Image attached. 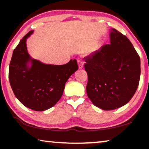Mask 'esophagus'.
<instances>
[{"label": "esophagus", "mask_w": 149, "mask_h": 149, "mask_svg": "<svg viewBox=\"0 0 149 149\" xmlns=\"http://www.w3.org/2000/svg\"><path fill=\"white\" fill-rule=\"evenodd\" d=\"M77 62H78V65H79V68H83V62L80 59H79L78 60H77Z\"/></svg>", "instance_id": "esophagus-1"}]
</instances>
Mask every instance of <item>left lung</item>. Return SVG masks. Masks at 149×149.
<instances>
[{
  "label": "left lung",
  "mask_w": 149,
  "mask_h": 149,
  "mask_svg": "<svg viewBox=\"0 0 149 149\" xmlns=\"http://www.w3.org/2000/svg\"><path fill=\"white\" fill-rule=\"evenodd\" d=\"M110 44L85 58L87 96L95 107L111 111L134 96L139 84L140 59L130 40L110 30Z\"/></svg>",
  "instance_id": "obj_1"
}]
</instances>
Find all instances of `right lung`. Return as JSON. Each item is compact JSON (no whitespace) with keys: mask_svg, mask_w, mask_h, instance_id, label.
<instances>
[{"mask_svg":"<svg viewBox=\"0 0 149 149\" xmlns=\"http://www.w3.org/2000/svg\"><path fill=\"white\" fill-rule=\"evenodd\" d=\"M28 32L13 52L9 79L15 97L22 104L36 111H44L56 105L64 91L65 83L78 70L76 60L64 65L44 64L28 52Z\"/></svg>","mask_w":149,"mask_h":149,"instance_id":"right-lung-1","label":"right lung"}]
</instances>
